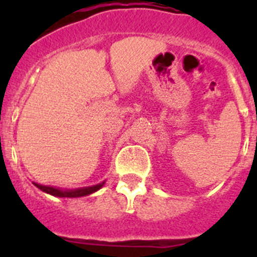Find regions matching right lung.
<instances>
[{"label": "right lung", "mask_w": 257, "mask_h": 257, "mask_svg": "<svg viewBox=\"0 0 257 257\" xmlns=\"http://www.w3.org/2000/svg\"><path fill=\"white\" fill-rule=\"evenodd\" d=\"M38 189H41L42 192L47 193V194H51L54 197H60V198H77V197H85L88 194H92V193L97 192L99 189L104 187L105 181L100 184H96V185H92V187H85V188H77V189H61V188L56 187H50V185H41V184L33 183Z\"/></svg>", "instance_id": "1"}]
</instances>
